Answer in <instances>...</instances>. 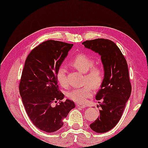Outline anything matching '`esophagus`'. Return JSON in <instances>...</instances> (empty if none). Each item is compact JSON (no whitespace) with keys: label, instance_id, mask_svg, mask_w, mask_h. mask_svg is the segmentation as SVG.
<instances>
[{"label":"esophagus","instance_id":"obj_1","mask_svg":"<svg viewBox=\"0 0 148 148\" xmlns=\"http://www.w3.org/2000/svg\"><path fill=\"white\" fill-rule=\"evenodd\" d=\"M77 107H78V108H81V109H84L85 108H86V106L84 105H81V104H77Z\"/></svg>","mask_w":148,"mask_h":148}]
</instances>
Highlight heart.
Returning <instances> with one entry per match:
<instances>
[{
	"instance_id": "1",
	"label": "heart",
	"mask_w": 148,
	"mask_h": 148,
	"mask_svg": "<svg viewBox=\"0 0 148 148\" xmlns=\"http://www.w3.org/2000/svg\"><path fill=\"white\" fill-rule=\"evenodd\" d=\"M95 60L86 53H79L69 62L74 69L84 73V84L81 88H76L66 93L69 100L77 103H85L93 95L94 89L101 87L105 79V69L100 64H94ZM56 79L62 87L68 86L66 69L64 66H60L56 71Z\"/></svg>"
}]
</instances>
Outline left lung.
<instances>
[{"label": "left lung", "instance_id": "left-lung-1", "mask_svg": "<svg viewBox=\"0 0 148 148\" xmlns=\"http://www.w3.org/2000/svg\"><path fill=\"white\" fill-rule=\"evenodd\" d=\"M82 44L101 56L105 79L95 99L100 103V116L90 125L92 131L105 133L121 119L131 92L129 69L124 56L113 41L105 38L86 40Z\"/></svg>", "mask_w": 148, "mask_h": 148}]
</instances>
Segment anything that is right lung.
<instances>
[{
    "label": "right lung",
    "mask_w": 148,
    "mask_h": 148,
    "mask_svg": "<svg viewBox=\"0 0 148 148\" xmlns=\"http://www.w3.org/2000/svg\"><path fill=\"white\" fill-rule=\"evenodd\" d=\"M73 44L48 40L35 47L26 59L19 89L27 115L38 129L55 132L63 126L75 105L70 100L62 101L56 71ZM56 103V106L51 104Z\"/></svg>",
    "instance_id": "add662e5"
}]
</instances>
